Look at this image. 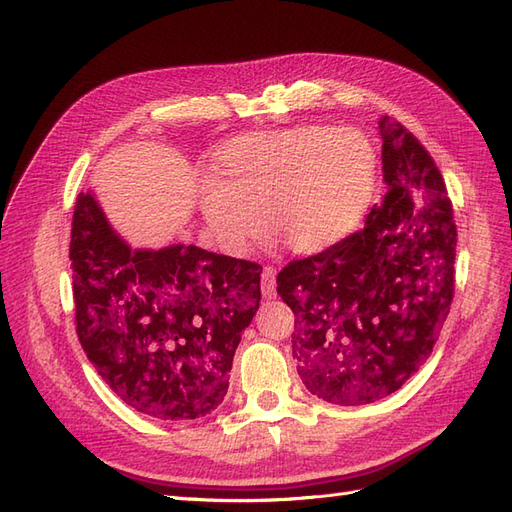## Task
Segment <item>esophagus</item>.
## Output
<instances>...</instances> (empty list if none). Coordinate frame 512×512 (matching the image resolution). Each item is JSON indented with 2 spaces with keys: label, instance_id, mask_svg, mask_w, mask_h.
Instances as JSON below:
<instances>
[{
  "label": "esophagus",
  "instance_id": "obj_1",
  "mask_svg": "<svg viewBox=\"0 0 512 512\" xmlns=\"http://www.w3.org/2000/svg\"><path fill=\"white\" fill-rule=\"evenodd\" d=\"M275 275L277 271L273 267H265L260 275V288H262V297H275Z\"/></svg>",
  "mask_w": 512,
  "mask_h": 512
}]
</instances>
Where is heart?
<instances>
[{
    "mask_svg": "<svg viewBox=\"0 0 512 512\" xmlns=\"http://www.w3.org/2000/svg\"><path fill=\"white\" fill-rule=\"evenodd\" d=\"M198 188V211L224 252L245 256L271 230L314 256L354 235L374 203L378 160L359 130L303 126L232 143Z\"/></svg>",
    "mask_w": 512,
    "mask_h": 512,
    "instance_id": "obj_1",
    "label": "heart"
}]
</instances>
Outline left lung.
<instances>
[{"label":"left lung","mask_w":512,"mask_h":512,"mask_svg":"<svg viewBox=\"0 0 512 512\" xmlns=\"http://www.w3.org/2000/svg\"><path fill=\"white\" fill-rule=\"evenodd\" d=\"M378 130L382 205L344 243L277 275L299 376L339 406L401 389L429 359L455 290L457 228L440 170L401 123L384 117Z\"/></svg>","instance_id":"8db88e82"}]
</instances>
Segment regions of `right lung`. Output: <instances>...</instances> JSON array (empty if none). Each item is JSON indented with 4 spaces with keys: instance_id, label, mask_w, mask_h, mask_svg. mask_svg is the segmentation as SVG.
<instances>
[{
    "instance_id": "add662e5",
    "label": "right lung",
    "mask_w": 512,
    "mask_h": 512,
    "mask_svg": "<svg viewBox=\"0 0 512 512\" xmlns=\"http://www.w3.org/2000/svg\"><path fill=\"white\" fill-rule=\"evenodd\" d=\"M70 260L79 342L119 399L162 421L222 404L260 265L183 243L132 250L91 192L76 198Z\"/></svg>"
}]
</instances>
